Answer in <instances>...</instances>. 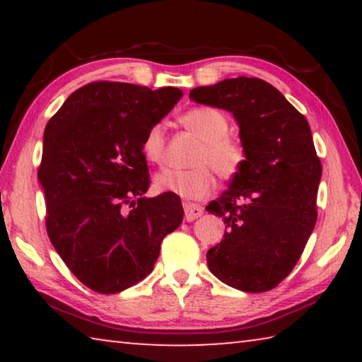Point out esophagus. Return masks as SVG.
<instances>
[{
  "instance_id": "1",
  "label": "esophagus",
  "mask_w": 362,
  "mask_h": 362,
  "mask_svg": "<svg viewBox=\"0 0 362 362\" xmlns=\"http://www.w3.org/2000/svg\"><path fill=\"white\" fill-rule=\"evenodd\" d=\"M183 211H185V220L187 222H193L203 214V207L193 203H183Z\"/></svg>"
}]
</instances>
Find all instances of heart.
Wrapping results in <instances>:
<instances>
[{
	"label": "heart",
	"instance_id": "heart-1",
	"mask_svg": "<svg viewBox=\"0 0 362 362\" xmlns=\"http://www.w3.org/2000/svg\"><path fill=\"white\" fill-rule=\"evenodd\" d=\"M182 126L201 140L196 150L192 169H164L155 175L158 192L173 193L185 199H203L216 188L212 169L225 180L235 177L244 163V153L240 144L228 137L230 121L217 108L198 107L180 118ZM164 132L161 126H153L142 140V153L146 161L161 164L164 161Z\"/></svg>",
	"mask_w": 362,
	"mask_h": 362
}]
</instances>
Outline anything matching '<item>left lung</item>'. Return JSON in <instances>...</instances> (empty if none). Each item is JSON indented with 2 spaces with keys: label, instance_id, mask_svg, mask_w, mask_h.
<instances>
[{
  "label": "left lung",
  "instance_id": "1",
  "mask_svg": "<svg viewBox=\"0 0 362 362\" xmlns=\"http://www.w3.org/2000/svg\"><path fill=\"white\" fill-rule=\"evenodd\" d=\"M189 99L233 115L246 156L228 189L206 207L225 222L207 267L238 291H272L296 267L316 225L322 168L308 121L259 78L199 86Z\"/></svg>",
  "mask_w": 362,
  "mask_h": 362
}]
</instances>
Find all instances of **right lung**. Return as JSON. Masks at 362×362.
<instances>
[{"instance_id": "add662e5", "label": "right lung", "mask_w": 362, "mask_h": 362, "mask_svg": "<svg viewBox=\"0 0 362 362\" xmlns=\"http://www.w3.org/2000/svg\"><path fill=\"white\" fill-rule=\"evenodd\" d=\"M183 93L129 83L86 84L49 119L38 180L49 240L89 289L116 293L148 276L164 236L183 220L180 198H146L142 140Z\"/></svg>"}]
</instances>
